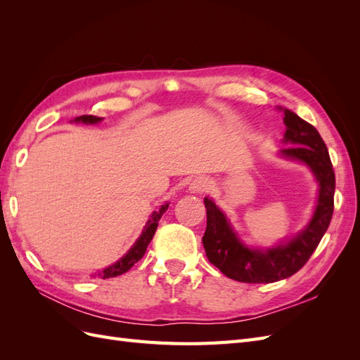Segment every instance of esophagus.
<instances>
[{
  "mask_svg": "<svg viewBox=\"0 0 360 360\" xmlns=\"http://www.w3.org/2000/svg\"><path fill=\"white\" fill-rule=\"evenodd\" d=\"M210 189V180L205 177H197L191 181L189 184V192L191 193H204Z\"/></svg>",
  "mask_w": 360,
  "mask_h": 360,
  "instance_id": "34e87169",
  "label": "esophagus"
}]
</instances>
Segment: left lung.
Returning <instances> with one entry per match:
<instances>
[{"instance_id": "8db88e82", "label": "left lung", "mask_w": 360, "mask_h": 360, "mask_svg": "<svg viewBox=\"0 0 360 360\" xmlns=\"http://www.w3.org/2000/svg\"><path fill=\"white\" fill-rule=\"evenodd\" d=\"M284 115L287 126L284 143L291 146L282 148L281 156L303 162L311 168L320 184L319 202L311 222L292 240L261 250L242 243L226 216L212 200L204 198L207 228L202 245L205 255L225 276L238 282L269 284L290 278L307 264L332 221L335 171L328 147L312 124L290 110H284Z\"/></svg>"}]
</instances>
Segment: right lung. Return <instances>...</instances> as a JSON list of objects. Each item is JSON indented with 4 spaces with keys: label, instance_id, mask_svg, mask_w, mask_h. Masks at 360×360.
I'll use <instances>...</instances> for the list:
<instances>
[{
    "label": "right lung",
    "instance_id": "right-lung-1",
    "mask_svg": "<svg viewBox=\"0 0 360 360\" xmlns=\"http://www.w3.org/2000/svg\"><path fill=\"white\" fill-rule=\"evenodd\" d=\"M76 123H85V124H94V123H99L102 122V117H96V115H81V117H76L75 118ZM168 210V204H163L158 212H155L153 214L150 216V219L147 222V225L144 226V231L143 234L139 236L138 240L135 242V245L129 249V252L123 257L120 258L117 263H114L112 266L106 267L105 270L99 271L97 276H101L102 279H108V278H115L118 275H123L126 274L127 270H130L135 263L144 257L148 243L151 242V238H153L155 233H156V228H158V222L162 217V214Z\"/></svg>",
    "mask_w": 360,
    "mask_h": 360
}]
</instances>
